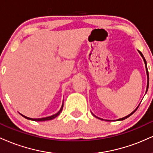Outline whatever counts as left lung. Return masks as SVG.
I'll return each mask as SVG.
<instances>
[{"label":"left lung","mask_w":153,"mask_h":153,"mask_svg":"<svg viewBox=\"0 0 153 153\" xmlns=\"http://www.w3.org/2000/svg\"><path fill=\"white\" fill-rule=\"evenodd\" d=\"M139 52H140V54H141V56H142V57H143V59H144V62H145V67H146V71H147V91H147V89H148V86H149V74H148V71H147V62H146V60H145V57H144L143 54H142V52H140V51H139ZM137 108H138V107H137ZM137 108L136 109H135V110L134 111L131 112V113L130 114L127 115V117H123V118H121V119H117V120H118V121H120V120H124V119H125L128 118V117H130V116H131V114H134V113L135 111H136L137 109ZM95 117H96V116H95Z\"/></svg>","instance_id":"left-lung-1"}]
</instances>
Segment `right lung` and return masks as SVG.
<instances>
[{
    "label": "right lung",
    "mask_w": 153,
    "mask_h": 153,
    "mask_svg": "<svg viewBox=\"0 0 153 153\" xmlns=\"http://www.w3.org/2000/svg\"><path fill=\"white\" fill-rule=\"evenodd\" d=\"M62 108H63V103H62V107H61L60 110H59V111L57 112V113H56L55 114H54V115L50 116V117H45V118H39V119H31V118H29V117H25V116H24V115H22V114H21V115H22V117H24V118H26V119H29V120H33V121H39V122H42V121L51 120V119H54V118H55V117H57V116H58V115L59 114L61 113V111H62Z\"/></svg>",
    "instance_id": "1"
}]
</instances>
